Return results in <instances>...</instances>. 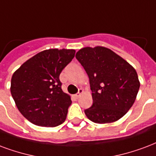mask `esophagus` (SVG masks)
<instances>
[{
	"label": "esophagus",
	"mask_w": 156,
	"mask_h": 156,
	"mask_svg": "<svg viewBox=\"0 0 156 156\" xmlns=\"http://www.w3.org/2000/svg\"><path fill=\"white\" fill-rule=\"evenodd\" d=\"M83 92H84L83 89H82V88H80V89L78 90V93L75 94V97H76L77 98H79V97L81 96V94H83Z\"/></svg>",
	"instance_id": "esophagus-1"
}]
</instances>
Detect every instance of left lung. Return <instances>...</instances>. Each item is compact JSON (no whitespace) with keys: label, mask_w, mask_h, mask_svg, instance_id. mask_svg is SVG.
Segmentation results:
<instances>
[{"label":"left lung","mask_w":156,"mask_h":156,"mask_svg":"<svg viewBox=\"0 0 156 156\" xmlns=\"http://www.w3.org/2000/svg\"><path fill=\"white\" fill-rule=\"evenodd\" d=\"M76 58L88 75L93 104L84 111L90 121L112 123L121 119L136 98L140 81L136 69L102 46L79 49Z\"/></svg>","instance_id":"8db88e82"}]
</instances>
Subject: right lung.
I'll use <instances>...</instances> for the list:
<instances>
[{
	"label": "right lung",
	"mask_w": 156,
	"mask_h": 156,
	"mask_svg": "<svg viewBox=\"0 0 156 156\" xmlns=\"http://www.w3.org/2000/svg\"><path fill=\"white\" fill-rule=\"evenodd\" d=\"M74 55V49H46L14 73L10 93L20 112L29 122L55 127L65 121L72 101L61 88L59 75Z\"/></svg>",
	"instance_id": "right-lung-1"
}]
</instances>
